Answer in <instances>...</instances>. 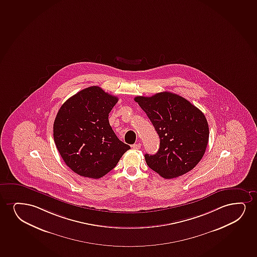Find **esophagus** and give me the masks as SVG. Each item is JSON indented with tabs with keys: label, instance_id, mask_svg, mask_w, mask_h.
<instances>
[{
	"label": "esophagus",
	"instance_id": "obj_1",
	"mask_svg": "<svg viewBox=\"0 0 257 257\" xmlns=\"http://www.w3.org/2000/svg\"><path fill=\"white\" fill-rule=\"evenodd\" d=\"M133 148H134V150H139L140 149V147H141V144L140 143H136L133 145Z\"/></svg>",
	"mask_w": 257,
	"mask_h": 257
}]
</instances>
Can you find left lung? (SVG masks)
<instances>
[{
	"instance_id": "8db88e82",
	"label": "left lung",
	"mask_w": 257,
	"mask_h": 257,
	"mask_svg": "<svg viewBox=\"0 0 257 257\" xmlns=\"http://www.w3.org/2000/svg\"><path fill=\"white\" fill-rule=\"evenodd\" d=\"M160 139L156 154H145L147 166L165 179L187 174L202 159L209 138L201 110L177 94L164 91L134 98Z\"/></svg>"
}]
</instances>
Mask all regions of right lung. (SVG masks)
<instances>
[{"instance_id":"obj_1","label":"right lung","mask_w":257,"mask_h":257,"mask_svg":"<svg viewBox=\"0 0 257 257\" xmlns=\"http://www.w3.org/2000/svg\"><path fill=\"white\" fill-rule=\"evenodd\" d=\"M118 98L100 87H88L61 106L54 141L64 162L80 176L99 179L117 166L130 146L116 136L109 113Z\"/></svg>"}]
</instances>
